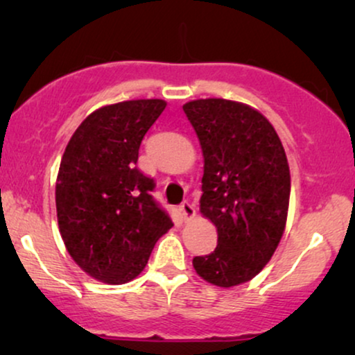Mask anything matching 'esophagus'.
<instances>
[{
    "label": "esophagus",
    "mask_w": 355,
    "mask_h": 355,
    "mask_svg": "<svg viewBox=\"0 0 355 355\" xmlns=\"http://www.w3.org/2000/svg\"><path fill=\"white\" fill-rule=\"evenodd\" d=\"M179 210H181V213H182V216H184V220H191V218H193L196 216V208H193V205L191 202H182L181 203V207H179Z\"/></svg>",
    "instance_id": "obj_1"
}]
</instances>
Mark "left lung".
I'll return each mask as SVG.
<instances>
[{"label": "left lung", "instance_id": "8db88e82", "mask_svg": "<svg viewBox=\"0 0 355 355\" xmlns=\"http://www.w3.org/2000/svg\"><path fill=\"white\" fill-rule=\"evenodd\" d=\"M182 110L203 153L200 213L218 231L216 249L192 265L208 283L232 288L259 275L283 237L288 158L270 121L249 105L202 98Z\"/></svg>", "mask_w": 355, "mask_h": 355}]
</instances>
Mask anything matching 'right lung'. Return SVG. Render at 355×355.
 I'll return each mask as SVG.
<instances>
[{
    "instance_id": "add662e5",
    "label": "right lung",
    "mask_w": 355,
    "mask_h": 355,
    "mask_svg": "<svg viewBox=\"0 0 355 355\" xmlns=\"http://www.w3.org/2000/svg\"><path fill=\"white\" fill-rule=\"evenodd\" d=\"M166 101L129 100L98 108L76 129L56 179L58 225L72 260L106 284L132 281L173 221L137 169L144 135Z\"/></svg>"
}]
</instances>
